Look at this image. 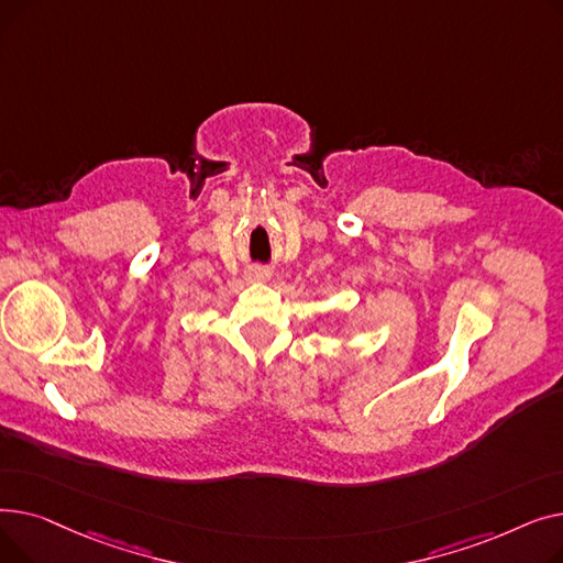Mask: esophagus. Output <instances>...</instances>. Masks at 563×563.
<instances>
[{
  "instance_id": "34e87169",
  "label": "esophagus",
  "mask_w": 563,
  "mask_h": 563,
  "mask_svg": "<svg viewBox=\"0 0 563 563\" xmlns=\"http://www.w3.org/2000/svg\"><path fill=\"white\" fill-rule=\"evenodd\" d=\"M269 278H272V272L264 269V266H253V269L246 272L249 283H266Z\"/></svg>"
}]
</instances>
